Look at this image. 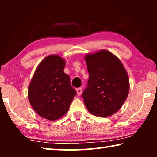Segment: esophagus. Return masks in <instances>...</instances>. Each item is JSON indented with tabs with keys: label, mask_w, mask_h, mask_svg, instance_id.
Listing matches in <instances>:
<instances>
[{
	"label": "esophagus",
	"mask_w": 157,
	"mask_h": 157,
	"mask_svg": "<svg viewBox=\"0 0 157 157\" xmlns=\"http://www.w3.org/2000/svg\"><path fill=\"white\" fill-rule=\"evenodd\" d=\"M76 92H77V95L80 96L81 93H82V89H81V88H78V89H76Z\"/></svg>",
	"instance_id": "esophagus-1"
}]
</instances>
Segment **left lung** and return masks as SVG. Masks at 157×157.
<instances>
[{
	"instance_id": "1",
	"label": "left lung",
	"mask_w": 157,
	"mask_h": 157,
	"mask_svg": "<svg viewBox=\"0 0 157 157\" xmlns=\"http://www.w3.org/2000/svg\"><path fill=\"white\" fill-rule=\"evenodd\" d=\"M89 74L82 94L88 111L99 117L113 115L121 109L129 91V79L121 61L110 51L101 50L85 56Z\"/></svg>"
}]
</instances>
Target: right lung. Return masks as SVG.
<instances>
[{
  "label": "right lung",
  "mask_w": 157,
  "mask_h": 157,
  "mask_svg": "<svg viewBox=\"0 0 157 157\" xmlns=\"http://www.w3.org/2000/svg\"><path fill=\"white\" fill-rule=\"evenodd\" d=\"M65 59L49 55L36 68L28 89V98L40 117L55 121L67 113L76 91L63 72Z\"/></svg>",
  "instance_id": "add662e5"
}]
</instances>
